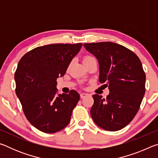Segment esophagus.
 <instances>
[{
    "label": "esophagus",
    "mask_w": 158,
    "mask_h": 158,
    "mask_svg": "<svg viewBox=\"0 0 158 158\" xmlns=\"http://www.w3.org/2000/svg\"><path fill=\"white\" fill-rule=\"evenodd\" d=\"M88 95V93H82L80 94V97H81V98H84L85 96Z\"/></svg>",
    "instance_id": "34e87169"
}]
</instances>
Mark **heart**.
Instances as JSON below:
<instances>
[{"label":"heart","mask_w":158,"mask_h":158,"mask_svg":"<svg viewBox=\"0 0 158 158\" xmlns=\"http://www.w3.org/2000/svg\"><path fill=\"white\" fill-rule=\"evenodd\" d=\"M93 58V57H91V56H85V57L84 58V60L89 59V58Z\"/></svg>","instance_id":"obj_1"}]
</instances>
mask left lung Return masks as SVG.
Wrapping results in <instances>:
<instances>
[{
	"label": "left lung",
	"instance_id": "obj_1",
	"mask_svg": "<svg viewBox=\"0 0 158 158\" xmlns=\"http://www.w3.org/2000/svg\"><path fill=\"white\" fill-rule=\"evenodd\" d=\"M84 47L98 59L99 81L109 90L106 98L93 95V121L105 130H121L132 121L145 94L142 64L132 51L114 42L85 43Z\"/></svg>",
	"mask_w": 158,
	"mask_h": 158
}]
</instances>
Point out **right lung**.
Here are the masks:
<instances>
[{
  "mask_svg": "<svg viewBox=\"0 0 158 158\" xmlns=\"http://www.w3.org/2000/svg\"><path fill=\"white\" fill-rule=\"evenodd\" d=\"M81 43L52 44L26 53L15 74L16 94L28 121L37 130L55 133L70 121L80 98L76 90L57 94L56 79L65 74Z\"/></svg>",
  "mask_w": 158,
  "mask_h": 158,
  "instance_id": "right-lung-1",
  "label": "right lung"
}]
</instances>
